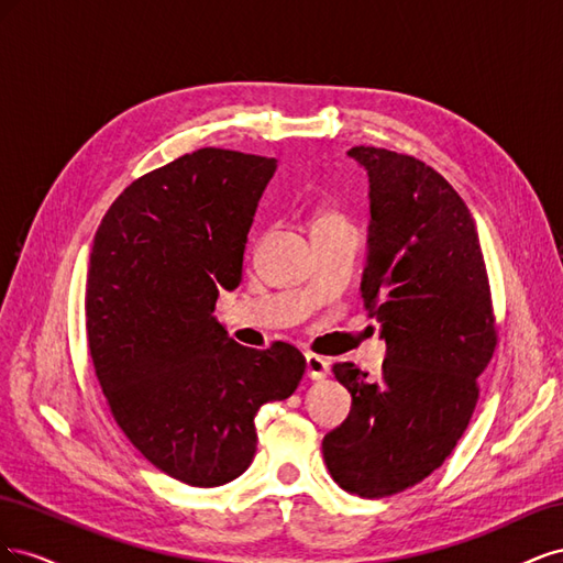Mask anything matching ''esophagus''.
<instances>
[{
  "label": "esophagus",
  "mask_w": 563,
  "mask_h": 563,
  "mask_svg": "<svg viewBox=\"0 0 563 563\" xmlns=\"http://www.w3.org/2000/svg\"><path fill=\"white\" fill-rule=\"evenodd\" d=\"M305 366H308V378L310 380H323L329 376V362L319 354H305Z\"/></svg>",
  "instance_id": "1"
}]
</instances>
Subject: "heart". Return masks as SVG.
Instances as JSON below:
<instances>
[{"instance_id":"obj_1","label":"heart","mask_w":563,"mask_h":563,"mask_svg":"<svg viewBox=\"0 0 563 563\" xmlns=\"http://www.w3.org/2000/svg\"><path fill=\"white\" fill-rule=\"evenodd\" d=\"M333 220H340V218L333 216V213H319V216L314 218V228H317V225H323V223H333Z\"/></svg>"}]
</instances>
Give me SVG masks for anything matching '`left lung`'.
Segmentation results:
<instances>
[{
	"instance_id": "8db88e82",
	"label": "left lung",
	"mask_w": 563,
	"mask_h": 563,
	"mask_svg": "<svg viewBox=\"0 0 563 563\" xmlns=\"http://www.w3.org/2000/svg\"><path fill=\"white\" fill-rule=\"evenodd\" d=\"M347 155L368 174L362 298L387 350L378 378L350 362L333 366L352 408L321 451L340 488L385 498L451 455L498 333L479 234L449 180L383 147L360 145Z\"/></svg>"
}]
</instances>
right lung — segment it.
Segmentation results:
<instances>
[{"label":"right lung","instance_id":"obj_1","mask_svg":"<svg viewBox=\"0 0 563 563\" xmlns=\"http://www.w3.org/2000/svg\"><path fill=\"white\" fill-rule=\"evenodd\" d=\"M277 159L201 147L133 180L93 236L87 338L119 428L152 465L211 488L255 455V413L288 399L305 356L251 350L213 317L242 282L246 234Z\"/></svg>","mask_w":563,"mask_h":563}]
</instances>
